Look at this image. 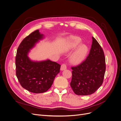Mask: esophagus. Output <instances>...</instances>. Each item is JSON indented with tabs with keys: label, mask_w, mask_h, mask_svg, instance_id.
<instances>
[{
	"label": "esophagus",
	"mask_w": 121,
	"mask_h": 121,
	"mask_svg": "<svg viewBox=\"0 0 121 121\" xmlns=\"http://www.w3.org/2000/svg\"><path fill=\"white\" fill-rule=\"evenodd\" d=\"M67 69V66H66V65L65 64H62L61 65V67H60V70L61 71H63V70H65Z\"/></svg>",
	"instance_id": "esophagus-1"
}]
</instances>
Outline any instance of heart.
<instances>
[{
    "instance_id": "b5f03b06",
    "label": "heart",
    "mask_w": 121,
    "mask_h": 121,
    "mask_svg": "<svg viewBox=\"0 0 121 121\" xmlns=\"http://www.w3.org/2000/svg\"><path fill=\"white\" fill-rule=\"evenodd\" d=\"M81 43V40L80 38L74 39L70 44V48L74 49ZM88 50V48L86 45L80 44L72 54L70 57L71 62L74 65H78L82 63L87 56Z\"/></svg>"
}]
</instances>
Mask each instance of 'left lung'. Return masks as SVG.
Returning <instances> with one entry per match:
<instances>
[{
	"label": "left lung",
	"mask_w": 121,
	"mask_h": 121,
	"mask_svg": "<svg viewBox=\"0 0 121 121\" xmlns=\"http://www.w3.org/2000/svg\"><path fill=\"white\" fill-rule=\"evenodd\" d=\"M70 86L75 94L89 95L102 85L106 70L104 53L96 39L92 37L88 56L81 64L72 67Z\"/></svg>",
	"instance_id": "left-lung-1"
}]
</instances>
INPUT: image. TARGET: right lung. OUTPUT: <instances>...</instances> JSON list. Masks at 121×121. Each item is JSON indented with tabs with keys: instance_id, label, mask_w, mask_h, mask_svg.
Returning a JSON list of instances; mask_svg holds the SVG:
<instances>
[{
	"instance_id": "right-lung-1",
	"label": "right lung",
	"mask_w": 121,
	"mask_h": 121,
	"mask_svg": "<svg viewBox=\"0 0 121 121\" xmlns=\"http://www.w3.org/2000/svg\"><path fill=\"white\" fill-rule=\"evenodd\" d=\"M44 38L37 30L26 37L20 44L15 58L16 74L22 86L31 92L42 93L51 86L60 65L47 60L33 61L28 54L35 44Z\"/></svg>"
}]
</instances>
